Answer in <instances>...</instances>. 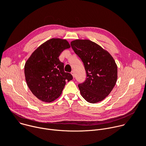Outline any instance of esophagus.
<instances>
[{
    "instance_id": "obj_1",
    "label": "esophagus",
    "mask_w": 146,
    "mask_h": 146,
    "mask_svg": "<svg viewBox=\"0 0 146 146\" xmlns=\"http://www.w3.org/2000/svg\"><path fill=\"white\" fill-rule=\"evenodd\" d=\"M71 74H72L73 77H74V71H72V72H71Z\"/></svg>"
}]
</instances>
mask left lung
Here are the masks:
<instances>
[{"label":"left lung","mask_w":146,"mask_h":146,"mask_svg":"<svg viewBox=\"0 0 146 146\" xmlns=\"http://www.w3.org/2000/svg\"><path fill=\"white\" fill-rule=\"evenodd\" d=\"M80 58L87 73L86 81L78 85L81 96L89 103H96L108 96L117 80V66L106 50L90 40L77 39L70 43Z\"/></svg>","instance_id":"left-lung-1"}]
</instances>
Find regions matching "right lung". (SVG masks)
Here are the masks:
<instances>
[{
	"label": "right lung",
	"mask_w": 146,
	"mask_h": 146,
	"mask_svg": "<svg viewBox=\"0 0 146 146\" xmlns=\"http://www.w3.org/2000/svg\"><path fill=\"white\" fill-rule=\"evenodd\" d=\"M70 46L65 39L51 38L40 45L27 60L24 73L27 85L38 99L51 102L62 94L66 81L72 75L64 71L59 59L60 53Z\"/></svg>",
	"instance_id": "obj_1"
}]
</instances>
